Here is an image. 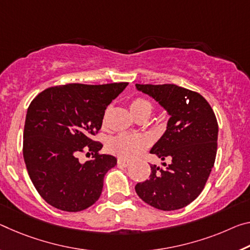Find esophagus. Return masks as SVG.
I'll return each instance as SVG.
<instances>
[{"label": "esophagus", "instance_id": "esophagus-1", "mask_svg": "<svg viewBox=\"0 0 250 250\" xmlns=\"http://www.w3.org/2000/svg\"><path fill=\"white\" fill-rule=\"evenodd\" d=\"M130 165H131V162L128 160L121 159V158H119L118 159V166H121V167H129Z\"/></svg>", "mask_w": 250, "mask_h": 250}]
</instances>
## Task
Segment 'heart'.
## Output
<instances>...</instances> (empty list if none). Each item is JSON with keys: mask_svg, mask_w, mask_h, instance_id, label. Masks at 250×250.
<instances>
[{"mask_svg": "<svg viewBox=\"0 0 250 250\" xmlns=\"http://www.w3.org/2000/svg\"><path fill=\"white\" fill-rule=\"evenodd\" d=\"M130 110L136 118L142 116H151L153 104L142 97L134 98L130 102ZM151 144L150 137L146 134H132L120 133L111 138L108 144V148L112 153L125 158V159H134L145 151Z\"/></svg>", "mask_w": 250, "mask_h": 250, "instance_id": "b5f03b06", "label": "heart"}]
</instances>
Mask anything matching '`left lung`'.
<instances>
[{"instance_id": "8db88e82", "label": "left lung", "mask_w": 250, "mask_h": 250, "mask_svg": "<svg viewBox=\"0 0 250 250\" xmlns=\"http://www.w3.org/2000/svg\"><path fill=\"white\" fill-rule=\"evenodd\" d=\"M168 111V126L150 153L165 162L150 165L148 180L136 185L146 204L164 211L177 210L192 203L205 188L215 165L218 122L210 104L195 91L176 84H136Z\"/></svg>"}]
</instances>
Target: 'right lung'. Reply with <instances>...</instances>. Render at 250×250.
I'll use <instances>...</instances> for the list:
<instances>
[{
	"mask_svg": "<svg viewBox=\"0 0 250 250\" xmlns=\"http://www.w3.org/2000/svg\"><path fill=\"white\" fill-rule=\"evenodd\" d=\"M128 82L108 84L70 83L40 92L27 108L23 157L35 189L43 199L63 211L77 212L101 196L105 173L117 159L101 154L93 140L108 106ZM91 153L84 164L78 154Z\"/></svg>",
	"mask_w": 250,
	"mask_h": 250,
	"instance_id": "right-lung-1",
	"label": "right lung"
}]
</instances>
